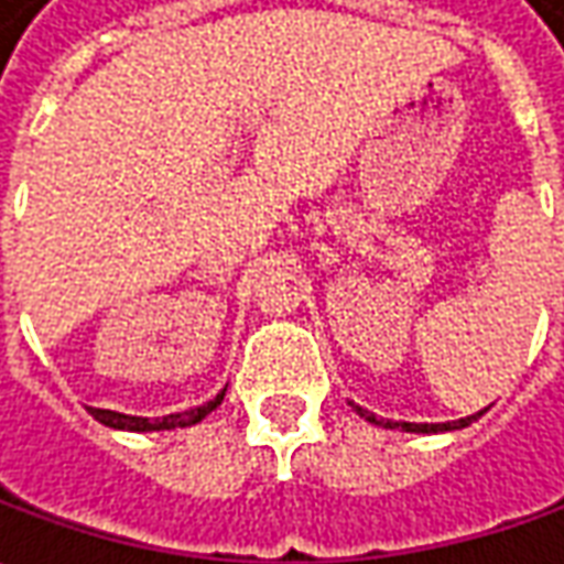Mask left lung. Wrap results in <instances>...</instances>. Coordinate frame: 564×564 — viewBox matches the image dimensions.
Wrapping results in <instances>:
<instances>
[{
    "instance_id": "left-lung-1",
    "label": "left lung",
    "mask_w": 564,
    "mask_h": 564,
    "mask_svg": "<svg viewBox=\"0 0 564 564\" xmlns=\"http://www.w3.org/2000/svg\"><path fill=\"white\" fill-rule=\"evenodd\" d=\"M355 411H358L364 421L382 423V421H377V414L364 411V408H358V404H355ZM480 414H484V411H480ZM480 414H470V417H462V421H452V423H389L386 421L382 426H389V430H392V426H401L404 433H445V430H462V426H467V423L477 421Z\"/></svg>"
}]
</instances>
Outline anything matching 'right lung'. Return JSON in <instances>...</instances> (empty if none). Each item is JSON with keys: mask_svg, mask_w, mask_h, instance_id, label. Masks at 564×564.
Wrapping results in <instances>:
<instances>
[{"mask_svg": "<svg viewBox=\"0 0 564 564\" xmlns=\"http://www.w3.org/2000/svg\"><path fill=\"white\" fill-rule=\"evenodd\" d=\"M223 399H226V389H223V392H219L213 401L200 404V408H191V411H185V414H165V417H156V421H150V417H131V414L106 411V408H90V414H94L99 423L116 426V430H134V433H147V430H175V426L200 423L209 411H216V408L223 404Z\"/></svg>", "mask_w": 564, "mask_h": 564, "instance_id": "obj_1", "label": "right lung"}]
</instances>
